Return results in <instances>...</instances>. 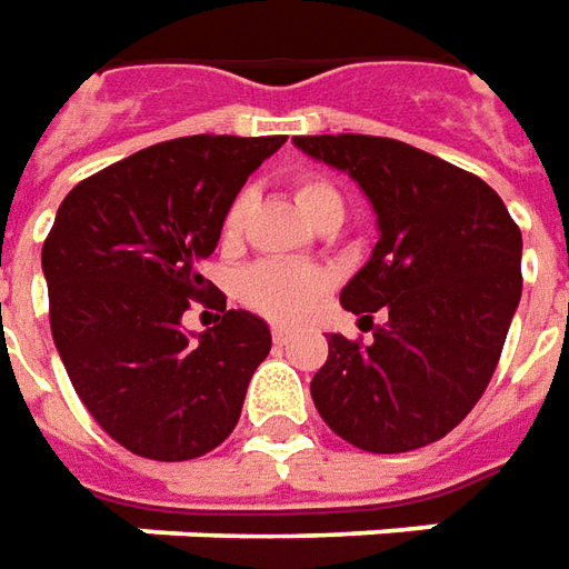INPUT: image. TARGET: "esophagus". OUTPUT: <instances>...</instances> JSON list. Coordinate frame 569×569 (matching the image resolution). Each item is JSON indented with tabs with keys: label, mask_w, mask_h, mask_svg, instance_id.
Returning a JSON list of instances; mask_svg holds the SVG:
<instances>
[{
	"label": "esophagus",
	"mask_w": 569,
	"mask_h": 569,
	"mask_svg": "<svg viewBox=\"0 0 569 569\" xmlns=\"http://www.w3.org/2000/svg\"><path fill=\"white\" fill-rule=\"evenodd\" d=\"M272 340H276L278 347H284V343H288V340H291V331H288V328H272Z\"/></svg>",
	"instance_id": "obj_1"
}]
</instances>
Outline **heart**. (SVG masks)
<instances>
[{"instance_id": "obj_1", "label": "heart", "mask_w": 569, "mask_h": 569, "mask_svg": "<svg viewBox=\"0 0 569 569\" xmlns=\"http://www.w3.org/2000/svg\"><path fill=\"white\" fill-rule=\"evenodd\" d=\"M293 194H297V203L309 217V222L322 219L325 213H343L340 191L331 182L319 179V176L300 179ZM247 207H250V194L244 191L226 210V219H222V238L226 241H234L241 234ZM325 288H328V276L319 272V269L278 260L257 262L238 278V297L244 300L247 307L269 316V319H278V322H293V319L307 316L309 307L325 293Z\"/></svg>"}]
</instances>
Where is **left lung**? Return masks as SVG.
Here are the masks:
<instances>
[{
	"label": "left lung",
	"mask_w": 569,
	"mask_h": 569,
	"mask_svg": "<svg viewBox=\"0 0 569 569\" xmlns=\"http://www.w3.org/2000/svg\"><path fill=\"white\" fill-rule=\"evenodd\" d=\"M293 144L350 172L378 213L371 260L340 291L371 343L328 337L309 383L325 425L393 456L442 440L483 397L520 303V229L492 188L381 136H297ZM385 312L375 326L370 316Z\"/></svg>",
	"instance_id": "1"
}]
</instances>
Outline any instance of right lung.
<instances>
[{
    "mask_svg": "<svg viewBox=\"0 0 569 569\" xmlns=\"http://www.w3.org/2000/svg\"><path fill=\"white\" fill-rule=\"evenodd\" d=\"M284 136H186L82 179L42 244L49 322L68 378L101 430L154 461H188L226 440L269 356L260 316L222 312L182 331L198 272L247 176ZM226 309V307H222Z\"/></svg>",
    "mask_w": 569,
    "mask_h": 569,
    "instance_id": "obj_1",
    "label": "right lung"
}]
</instances>
